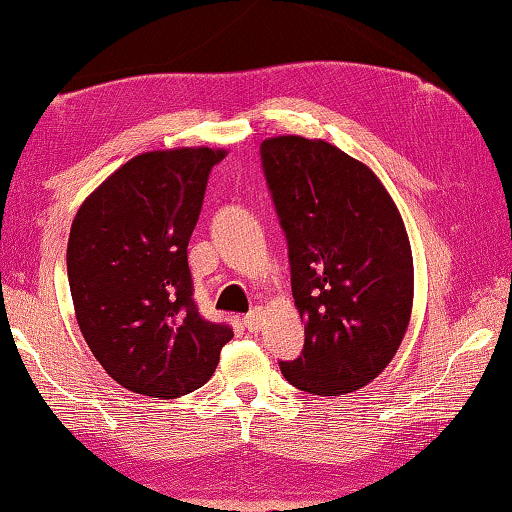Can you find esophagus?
<instances>
[{
    "label": "esophagus",
    "mask_w": 512,
    "mask_h": 512,
    "mask_svg": "<svg viewBox=\"0 0 512 512\" xmlns=\"http://www.w3.org/2000/svg\"><path fill=\"white\" fill-rule=\"evenodd\" d=\"M245 327L249 332H258L260 327H263V310H260V307H256V310L245 316Z\"/></svg>",
    "instance_id": "obj_1"
}]
</instances>
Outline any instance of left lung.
<instances>
[{"label":"left lung","instance_id":"8db88e82","mask_svg":"<svg viewBox=\"0 0 512 512\" xmlns=\"http://www.w3.org/2000/svg\"><path fill=\"white\" fill-rule=\"evenodd\" d=\"M260 160L287 238L305 345L281 361L298 390L354 392L383 372L410 321L414 267L397 205L370 167L323 140L269 138Z\"/></svg>","mask_w":512,"mask_h":512}]
</instances>
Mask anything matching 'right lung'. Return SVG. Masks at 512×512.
I'll list each match as a JSON object with an SVG mask.
<instances>
[{"label": "right lung", "mask_w": 512, "mask_h": 512, "mask_svg": "<svg viewBox=\"0 0 512 512\" xmlns=\"http://www.w3.org/2000/svg\"><path fill=\"white\" fill-rule=\"evenodd\" d=\"M223 149L147 151L77 209L66 269L86 345L122 388L176 399L205 385L227 323L202 318L187 247Z\"/></svg>", "instance_id": "right-lung-1"}]
</instances>
